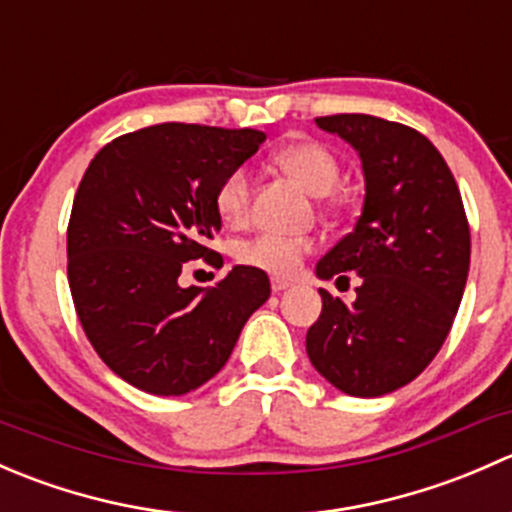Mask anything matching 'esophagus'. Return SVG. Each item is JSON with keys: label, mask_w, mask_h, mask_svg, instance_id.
<instances>
[{"label": "esophagus", "mask_w": 512, "mask_h": 512, "mask_svg": "<svg viewBox=\"0 0 512 512\" xmlns=\"http://www.w3.org/2000/svg\"><path fill=\"white\" fill-rule=\"evenodd\" d=\"M292 280H285V277H272V292H285V289L292 287Z\"/></svg>", "instance_id": "1"}]
</instances>
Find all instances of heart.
Returning <instances> with one entry per match:
<instances>
[{
  "label": "heart",
  "instance_id": "heart-1",
  "mask_svg": "<svg viewBox=\"0 0 512 512\" xmlns=\"http://www.w3.org/2000/svg\"><path fill=\"white\" fill-rule=\"evenodd\" d=\"M275 163L317 198L332 193L339 180V163L334 153L312 138H299V141H289L277 148ZM250 193L252 178L247 168L230 170L215 193V208H218L220 218L230 225H240L250 213ZM307 250L309 242L299 240V237L260 235L240 245L237 260L255 270L270 272V275H292Z\"/></svg>",
  "mask_w": 512,
  "mask_h": 512
}]
</instances>
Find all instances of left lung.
<instances>
[{
  "instance_id": "8db88e82",
  "label": "left lung",
  "mask_w": 512,
  "mask_h": 512,
  "mask_svg": "<svg viewBox=\"0 0 512 512\" xmlns=\"http://www.w3.org/2000/svg\"><path fill=\"white\" fill-rule=\"evenodd\" d=\"M317 126L359 156L364 205L314 272L337 282L356 272L361 285L352 304L319 289L307 354L334 389L376 399L414 381L446 342L466 289L471 230L453 173L426 136L366 113Z\"/></svg>"
}]
</instances>
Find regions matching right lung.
Returning a JSON list of instances; mask_svg holds the SVG:
<instances>
[{
  "mask_svg": "<svg viewBox=\"0 0 512 512\" xmlns=\"http://www.w3.org/2000/svg\"><path fill=\"white\" fill-rule=\"evenodd\" d=\"M265 133L160 123L96 153L76 190L66 252L76 314L103 364L136 389L183 396L213 379L270 277L235 265L213 289L180 287L183 265L210 257L215 193Z\"/></svg>",
  "mask_w": 512,
  "mask_h": 512,
  "instance_id": "1",
  "label": "right lung"
}]
</instances>
